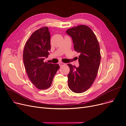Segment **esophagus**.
I'll use <instances>...</instances> for the list:
<instances>
[{"label": "esophagus", "instance_id": "34e87169", "mask_svg": "<svg viewBox=\"0 0 126 126\" xmlns=\"http://www.w3.org/2000/svg\"><path fill=\"white\" fill-rule=\"evenodd\" d=\"M59 65L60 66H64V65H65V63H63V62H59Z\"/></svg>", "mask_w": 126, "mask_h": 126}]
</instances>
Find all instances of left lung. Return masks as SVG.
I'll use <instances>...</instances> for the list:
<instances>
[{
    "mask_svg": "<svg viewBox=\"0 0 126 126\" xmlns=\"http://www.w3.org/2000/svg\"><path fill=\"white\" fill-rule=\"evenodd\" d=\"M66 34L72 38L75 50L80 53L78 67L67 64L68 87L75 93H82L91 87L96 77L101 62L100 45L94 32L86 25L68 29Z\"/></svg>",
    "mask_w": 126,
    "mask_h": 126,
    "instance_id": "obj_1",
    "label": "left lung"
}]
</instances>
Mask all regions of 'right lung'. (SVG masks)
<instances>
[{
  "label": "right lung",
  "instance_id": "right-lung-1",
  "mask_svg": "<svg viewBox=\"0 0 126 126\" xmlns=\"http://www.w3.org/2000/svg\"><path fill=\"white\" fill-rule=\"evenodd\" d=\"M50 35L46 26L32 34L26 42L23 54L25 70L32 83L39 89H46L52 84L60 66L58 64L44 62L50 50Z\"/></svg>",
  "mask_w": 126,
  "mask_h": 126
}]
</instances>
